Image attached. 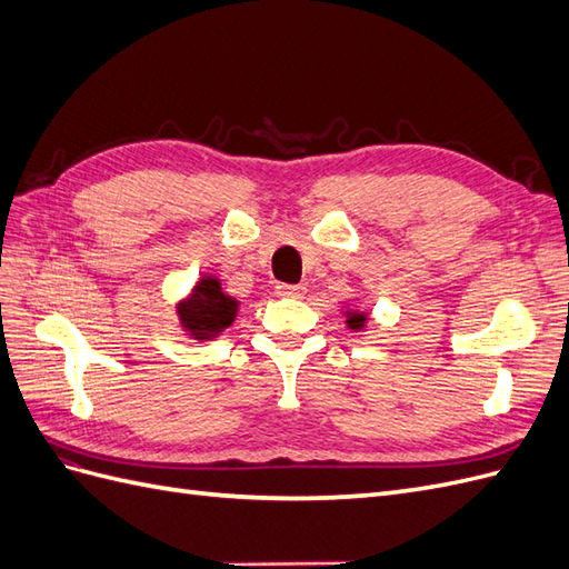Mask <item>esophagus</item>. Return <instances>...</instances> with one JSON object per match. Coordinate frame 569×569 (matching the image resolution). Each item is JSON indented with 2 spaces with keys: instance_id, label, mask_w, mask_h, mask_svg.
<instances>
[{
  "instance_id": "1",
  "label": "esophagus",
  "mask_w": 569,
  "mask_h": 569,
  "mask_svg": "<svg viewBox=\"0 0 569 569\" xmlns=\"http://www.w3.org/2000/svg\"><path fill=\"white\" fill-rule=\"evenodd\" d=\"M274 295L284 297V299H301L306 295L303 284H287V282H278L274 284Z\"/></svg>"
}]
</instances>
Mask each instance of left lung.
Returning a JSON list of instances; mask_svg holds the SVG:
<instances>
[{"label":"left lung","mask_w":569,"mask_h":569,"mask_svg":"<svg viewBox=\"0 0 569 569\" xmlns=\"http://www.w3.org/2000/svg\"><path fill=\"white\" fill-rule=\"evenodd\" d=\"M366 325V316H360V313H351L349 316V327L351 330H360V327Z\"/></svg>","instance_id":"left-lung-1"}]
</instances>
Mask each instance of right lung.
I'll return each mask as SVG.
<instances>
[{
    "label": "right lung",
    "mask_w": 569,
    "mask_h": 569,
    "mask_svg": "<svg viewBox=\"0 0 569 569\" xmlns=\"http://www.w3.org/2000/svg\"><path fill=\"white\" fill-rule=\"evenodd\" d=\"M180 320L197 339L211 337L232 325L237 313V301L220 289V282L206 278L197 284L194 295L180 306Z\"/></svg>",
    "instance_id": "add662e5"
}]
</instances>
